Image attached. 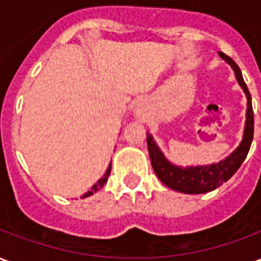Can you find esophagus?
Returning <instances> with one entry per match:
<instances>
[{"mask_svg":"<svg viewBox=\"0 0 261 261\" xmlns=\"http://www.w3.org/2000/svg\"><path fill=\"white\" fill-rule=\"evenodd\" d=\"M134 113H136V117H138V119H144V117L147 116V102H145V100H141V102L138 103L136 106Z\"/></svg>","mask_w":261,"mask_h":261,"instance_id":"34e87169","label":"esophagus"}]
</instances>
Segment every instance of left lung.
<instances>
[{"instance_id": "left-lung-1", "label": "left lung", "mask_w": 261, "mask_h": 261, "mask_svg": "<svg viewBox=\"0 0 261 261\" xmlns=\"http://www.w3.org/2000/svg\"><path fill=\"white\" fill-rule=\"evenodd\" d=\"M219 57L224 60L225 63L230 65V68L235 72L236 81L241 85V88L245 92L247 99L246 109V121H245V130H243V137L233 152L228 155L226 158L219 161L217 164L211 165H197V166H179V165L172 164L170 161L166 159L161 148L156 145L153 140L152 134L147 133V145L151 164L155 170V173L159 177V180L168 186L172 190L186 194H202V193L213 192L217 187L224 185L225 181L229 180L235 172L241 168L242 162L246 159V155L250 149L253 141V130H254V119H253V108H252V97L249 93L246 84L242 76L241 68L236 65L233 60L228 57L226 54L219 51Z\"/></svg>"}]
</instances>
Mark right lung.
<instances>
[{"mask_svg":"<svg viewBox=\"0 0 261 261\" xmlns=\"http://www.w3.org/2000/svg\"><path fill=\"white\" fill-rule=\"evenodd\" d=\"M110 169H112V164L109 165V168H108V169H106V172H105V175H103L102 177H100V179H99V180H97L96 183H95V185L92 186V189H91V190H89V192L85 193V194L82 196V198H85V197L92 196L93 193H96L97 190H100V189H102V187L105 186V185H106V181H108L109 176H110Z\"/></svg>","mask_w":261,"mask_h":261,"instance_id":"right-lung-1","label":"right lung"}]
</instances>
